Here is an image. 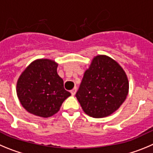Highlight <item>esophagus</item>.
<instances>
[{
  "label": "esophagus",
  "mask_w": 153,
  "mask_h": 153,
  "mask_svg": "<svg viewBox=\"0 0 153 153\" xmlns=\"http://www.w3.org/2000/svg\"><path fill=\"white\" fill-rule=\"evenodd\" d=\"M76 92H77V88L76 87H75V88H74L71 91V95H73V96L75 95V94H76Z\"/></svg>",
  "instance_id": "1"
}]
</instances>
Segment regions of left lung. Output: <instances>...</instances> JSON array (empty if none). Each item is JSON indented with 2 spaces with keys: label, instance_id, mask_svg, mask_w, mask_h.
Here are the masks:
<instances>
[{
  "label": "left lung",
  "instance_id": "1",
  "mask_svg": "<svg viewBox=\"0 0 153 153\" xmlns=\"http://www.w3.org/2000/svg\"><path fill=\"white\" fill-rule=\"evenodd\" d=\"M128 91L129 82L123 68L109 56L99 55L85 71L75 96L85 114L101 118L115 112Z\"/></svg>",
  "mask_w": 153,
  "mask_h": 153
}]
</instances>
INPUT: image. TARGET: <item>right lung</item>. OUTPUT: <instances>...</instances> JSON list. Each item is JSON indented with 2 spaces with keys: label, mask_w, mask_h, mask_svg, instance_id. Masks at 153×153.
<instances>
[{
  "label": "right lung",
  "mask_w": 153,
  "mask_h": 153,
  "mask_svg": "<svg viewBox=\"0 0 153 153\" xmlns=\"http://www.w3.org/2000/svg\"><path fill=\"white\" fill-rule=\"evenodd\" d=\"M58 64L48 59H36L22 72L16 83L20 102L29 113L49 117L59 111L71 93L65 90L57 73Z\"/></svg>",
  "instance_id": "1"
}]
</instances>
